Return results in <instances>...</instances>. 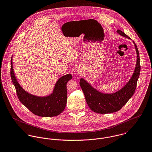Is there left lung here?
<instances>
[{"label":"left lung","instance_id":"8db88e82","mask_svg":"<svg viewBox=\"0 0 152 152\" xmlns=\"http://www.w3.org/2000/svg\"><path fill=\"white\" fill-rule=\"evenodd\" d=\"M117 32L121 36L130 39L122 31L118 29ZM137 54L136 67L129 81L118 91L110 94H103L94 88L83 78L80 79V85L89 108L97 113L107 114L120 110L134 94L138 78L140 75V66L138 48L133 41Z\"/></svg>","mask_w":152,"mask_h":152}]
</instances>
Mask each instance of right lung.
I'll return each mask as SVG.
<instances>
[{
  "instance_id": "1",
  "label": "right lung",
  "mask_w": 152,
  "mask_h": 152,
  "mask_svg": "<svg viewBox=\"0 0 152 152\" xmlns=\"http://www.w3.org/2000/svg\"><path fill=\"white\" fill-rule=\"evenodd\" d=\"M10 75L20 101L34 114L41 117H54L58 115L64 110L67 95L66 85L72 78L71 74L59 78L56 83L53 93L45 97L32 95L23 89L14 75L12 57Z\"/></svg>"
}]
</instances>
